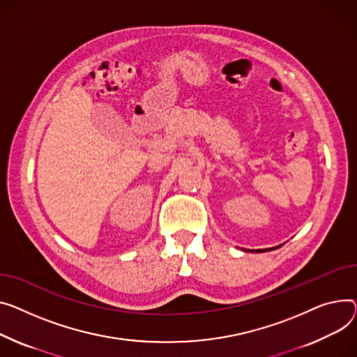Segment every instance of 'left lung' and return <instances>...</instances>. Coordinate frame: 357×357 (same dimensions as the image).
<instances>
[{
  "label": "left lung",
  "instance_id": "left-lung-1",
  "mask_svg": "<svg viewBox=\"0 0 357 357\" xmlns=\"http://www.w3.org/2000/svg\"><path fill=\"white\" fill-rule=\"evenodd\" d=\"M278 247H281V245H277V247H273V248H266V250H257V251H254V250H244V251H250V252H264V251H271V250H277Z\"/></svg>",
  "mask_w": 357,
  "mask_h": 357
}]
</instances>
